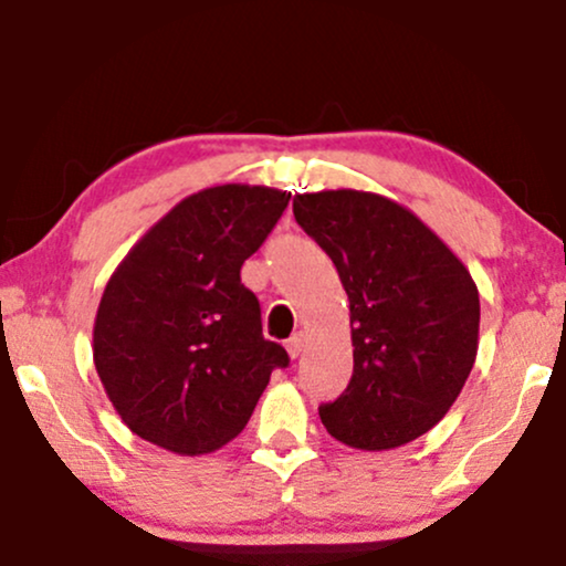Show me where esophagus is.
<instances>
[{
	"mask_svg": "<svg viewBox=\"0 0 566 566\" xmlns=\"http://www.w3.org/2000/svg\"><path fill=\"white\" fill-rule=\"evenodd\" d=\"M305 340H308V337H305V333H297V335L290 337V340H287V354L292 356V359H297V356L303 354Z\"/></svg>",
	"mask_w": 566,
	"mask_h": 566,
	"instance_id": "1",
	"label": "esophagus"
}]
</instances>
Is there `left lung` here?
<instances>
[{"label":"left lung","instance_id":"8db88e82","mask_svg":"<svg viewBox=\"0 0 566 566\" xmlns=\"http://www.w3.org/2000/svg\"><path fill=\"white\" fill-rule=\"evenodd\" d=\"M292 212L333 258L350 308L354 375L319 407L324 428L369 452L423 437L476 361L479 290L469 269L415 212L380 193H295Z\"/></svg>","mask_w":566,"mask_h":566}]
</instances>
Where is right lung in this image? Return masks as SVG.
Returning a JSON list of instances; mask_svg holds the SVG:
<instances>
[{"instance_id":"add662e5","label":"right lung","mask_w":566,"mask_h":566,"mask_svg":"<svg viewBox=\"0 0 566 566\" xmlns=\"http://www.w3.org/2000/svg\"><path fill=\"white\" fill-rule=\"evenodd\" d=\"M290 193L226 184L154 223L103 290L93 327L97 378L133 433L175 454H207L242 433L276 367L242 263Z\"/></svg>"}]
</instances>
